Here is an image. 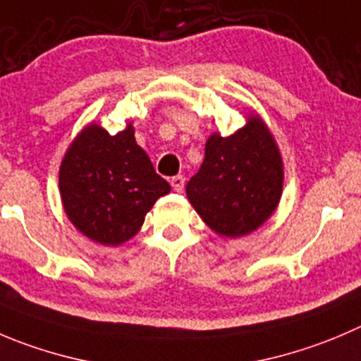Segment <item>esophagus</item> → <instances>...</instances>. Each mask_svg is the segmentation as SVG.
<instances>
[{
	"label": "esophagus",
	"mask_w": 361,
	"mask_h": 361,
	"mask_svg": "<svg viewBox=\"0 0 361 361\" xmlns=\"http://www.w3.org/2000/svg\"><path fill=\"white\" fill-rule=\"evenodd\" d=\"M170 184H171V188H173V191H177V193H180V191L184 190V184H186V178H184L183 175H175V177H171Z\"/></svg>",
	"instance_id": "esophagus-1"
}]
</instances>
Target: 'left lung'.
Returning <instances> with one entry per match:
<instances>
[{
  "instance_id": "left-lung-1",
  "label": "left lung",
  "mask_w": 361,
  "mask_h": 361,
  "mask_svg": "<svg viewBox=\"0 0 361 361\" xmlns=\"http://www.w3.org/2000/svg\"><path fill=\"white\" fill-rule=\"evenodd\" d=\"M283 191V161L273 133L257 113L234 135L212 133L188 200L219 238H243L271 218Z\"/></svg>"
}]
</instances>
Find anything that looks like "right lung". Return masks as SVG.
Masks as SVG:
<instances>
[{
	"label": "right lung",
	"mask_w": 361,
	"mask_h": 361,
	"mask_svg": "<svg viewBox=\"0 0 361 361\" xmlns=\"http://www.w3.org/2000/svg\"><path fill=\"white\" fill-rule=\"evenodd\" d=\"M58 184L72 225L104 246L135 238L157 198L170 193L131 122L113 136L95 122L85 126L61 159Z\"/></svg>",
	"instance_id": "obj_1"
}]
</instances>
